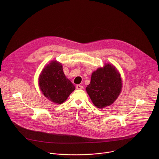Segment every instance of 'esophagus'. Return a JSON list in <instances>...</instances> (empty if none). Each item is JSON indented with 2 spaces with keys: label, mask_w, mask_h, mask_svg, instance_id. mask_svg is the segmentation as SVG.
I'll use <instances>...</instances> for the list:
<instances>
[{
  "label": "esophagus",
  "mask_w": 159,
  "mask_h": 159,
  "mask_svg": "<svg viewBox=\"0 0 159 159\" xmlns=\"http://www.w3.org/2000/svg\"><path fill=\"white\" fill-rule=\"evenodd\" d=\"M76 89H83V86L81 85L78 84V85H76Z\"/></svg>",
  "instance_id": "34e87169"
}]
</instances>
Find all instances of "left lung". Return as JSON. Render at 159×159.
<instances>
[{
	"label": "left lung",
	"mask_w": 159,
	"mask_h": 159,
	"mask_svg": "<svg viewBox=\"0 0 159 159\" xmlns=\"http://www.w3.org/2000/svg\"><path fill=\"white\" fill-rule=\"evenodd\" d=\"M121 82L117 69L108 63L93 73L86 90L94 106L103 108L112 104L118 98L121 90Z\"/></svg>",
	"instance_id": "1"
}]
</instances>
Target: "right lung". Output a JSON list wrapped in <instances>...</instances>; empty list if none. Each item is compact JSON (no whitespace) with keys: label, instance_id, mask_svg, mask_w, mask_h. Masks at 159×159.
<instances>
[{"label":"right lung","instance_id":"right-lung-1","mask_svg":"<svg viewBox=\"0 0 159 159\" xmlns=\"http://www.w3.org/2000/svg\"><path fill=\"white\" fill-rule=\"evenodd\" d=\"M39 85L44 96L57 104L63 102L75 89L65 77L61 64L57 61H52L43 70Z\"/></svg>","mask_w":159,"mask_h":159}]
</instances>
